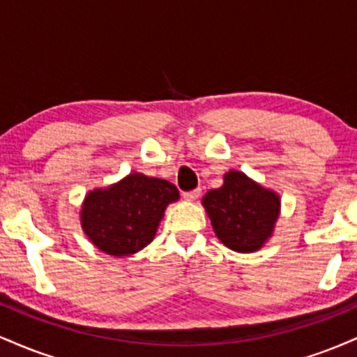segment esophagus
<instances>
[{
    "label": "esophagus",
    "instance_id": "34e87169",
    "mask_svg": "<svg viewBox=\"0 0 357 357\" xmlns=\"http://www.w3.org/2000/svg\"><path fill=\"white\" fill-rule=\"evenodd\" d=\"M199 190H192V191H186V192H183V198L186 199V202H195L196 198H198L199 196Z\"/></svg>",
    "mask_w": 357,
    "mask_h": 357
}]
</instances>
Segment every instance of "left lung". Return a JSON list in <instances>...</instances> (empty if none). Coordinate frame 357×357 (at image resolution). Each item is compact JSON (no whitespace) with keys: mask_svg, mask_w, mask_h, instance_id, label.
<instances>
[{"mask_svg":"<svg viewBox=\"0 0 357 357\" xmlns=\"http://www.w3.org/2000/svg\"><path fill=\"white\" fill-rule=\"evenodd\" d=\"M223 179V186L208 191L203 198L213 230L233 252H257L272 236L280 198L241 171H228Z\"/></svg>","mask_w":357,"mask_h":357,"instance_id":"left-lung-1","label":"left lung"}]
</instances>
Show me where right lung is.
<instances>
[{
    "mask_svg": "<svg viewBox=\"0 0 357 357\" xmlns=\"http://www.w3.org/2000/svg\"><path fill=\"white\" fill-rule=\"evenodd\" d=\"M178 198L173 183L132 173L112 186L90 191L82 204L80 223L100 252L132 255L153 241L166 206Z\"/></svg>",
    "mask_w": 357,
    "mask_h": 357,
    "instance_id": "right-lung-1",
    "label": "right lung"
}]
</instances>
